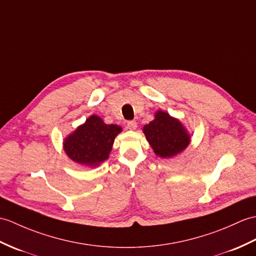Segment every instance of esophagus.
Returning <instances> with one entry per match:
<instances>
[{
    "instance_id": "obj_1",
    "label": "esophagus",
    "mask_w": 256,
    "mask_h": 256,
    "mask_svg": "<svg viewBox=\"0 0 256 256\" xmlns=\"http://www.w3.org/2000/svg\"><path fill=\"white\" fill-rule=\"evenodd\" d=\"M136 128H138V123L136 121H128V128L130 130H134Z\"/></svg>"
}]
</instances>
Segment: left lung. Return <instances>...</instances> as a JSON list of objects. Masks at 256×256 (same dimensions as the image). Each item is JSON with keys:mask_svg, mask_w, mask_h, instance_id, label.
<instances>
[{"mask_svg": "<svg viewBox=\"0 0 256 256\" xmlns=\"http://www.w3.org/2000/svg\"><path fill=\"white\" fill-rule=\"evenodd\" d=\"M154 116L142 132L156 156L169 159L186 150L191 142V134L179 118L164 110H157Z\"/></svg>", "mask_w": 256, "mask_h": 256, "instance_id": "8db88e82", "label": "left lung"}]
</instances>
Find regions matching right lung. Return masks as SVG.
<instances>
[{"instance_id":"add662e5","label":"right lung","mask_w":256,"mask_h":256,"mask_svg":"<svg viewBox=\"0 0 256 256\" xmlns=\"http://www.w3.org/2000/svg\"><path fill=\"white\" fill-rule=\"evenodd\" d=\"M122 128L106 124L92 114L63 140V150L72 162L82 167L96 168L109 158L116 136Z\"/></svg>"}]
</instances>
